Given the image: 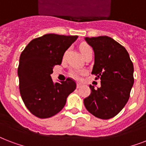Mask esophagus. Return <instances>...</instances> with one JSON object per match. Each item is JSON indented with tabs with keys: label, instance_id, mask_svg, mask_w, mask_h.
I'll list each match as a JSON object with an SVG mask.
<instances>
[{
	"label": "esophagus",
	"instance_id": "obj_1",
	"mask_svg": "<svg viewBox=\"0 0 146 146\" xmlns=\"http://www.w3.org/2000/svg\"><path fill=\"white\" fill-rule=\"evenodd\" d=\"M81 84L78 83L77 84V88H81Z\"/></svg>",
	"mask_w": 146,
	"mask_h": 146
}]
</instances>
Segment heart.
<instances>
[{
	"label": "heart",
	"mask_w": 146,
	"mask_h": 146,
	"mask_svg": "<svg viewBox=\"0 0 146 146\" xmlns=\"http://www.w3.org/2000/svg\"><path fill=\"white\" fill-rule=\"evenodd\" d=\"M79 49H80V52L82 54L83 56H84L86 53L88 52V51L91 50L92 48L89 45L85 43L81 44L80 47H79ZM66 54V52L65 53V55ZM86 74V71L84 69H72L70 71V75L73 78L76 79V80H78V79L81 78V77L84 74Z\"/></svg>",
	"instance_id": "b5f03b06"
}]
</instances>
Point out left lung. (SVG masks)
<instances>
[{"label": "left lung", "mask_w": 146, "mask_h": 146, "mask_svg": "<svg viewBox=\"0 0 146 146\" xmlns=\"http://www.w3.org/2000/svg\"><path fill=\"white\" fill-rule=\"evenodd\" d=\"M94 51L91 74L100 79V88L89 86L91 94L84 99L89 113L98 118L108 119L119 113L130 96L134 83L133 64L128 52L119 42L107 36L86 37Z\"/></svg>", "instance_id": "obj_1"}]
</instances>
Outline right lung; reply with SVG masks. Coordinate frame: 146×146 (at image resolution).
Here are the masks:
<instances>
[{
  "label": "right lung",
  "instance_id": "add662e5",
  "mask_svg": "<svg viewBox=\"0 0 146 146\" xmlns=\"http://www.w3.org/2000/svg\"><path fill=\"white\" fill-rule=\"evenodd\" d=\"M78 36L46 34L33 39L23 51L18 66L19 88L29 111L40 119L60 112L76 82L68 78L54 83L50 74L53 68L61 65L64 53Z\"/></svg>",
  "mask_w": 146,
  "mask_h": 146
}]
</instances>
